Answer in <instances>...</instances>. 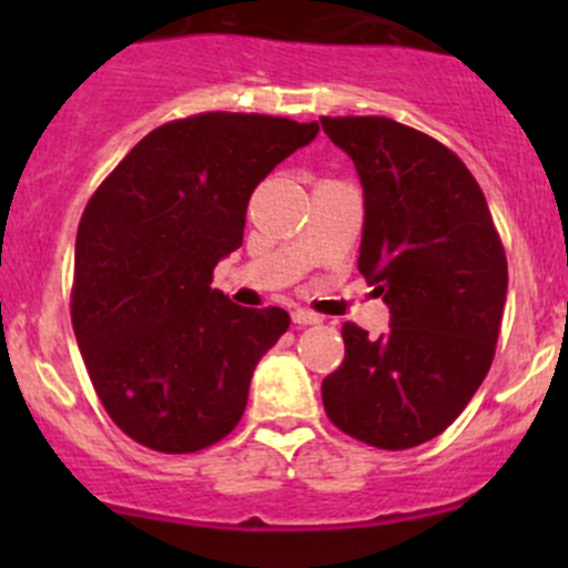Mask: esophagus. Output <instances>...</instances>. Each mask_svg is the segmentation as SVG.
I'll return each instance as SVG.
<instances>
[{
  "mask_svg": "<svg viewBox=\"0 0 568 568\" xmlns=\"http://www.w3.org/2000/svg\"><path fill=\"white\" fill-rule=\"evenodd\" d=\"M321 316H316V313H311V311H305V307H300V311H294V324H300V326H313V324H321Z\"/></svg>",
  "mask_w": 568,
  "mask_h": 568,
  "instance_id": "esophagus-1",
  "label": "esophagus"
}]
</instances>
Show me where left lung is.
Instances as JSON below:
<instances>
[{
    "mask_svg": "<svg viewBox=\"0 0 568 568\" xmlns=\"http://www.w3.org/2000/svg\"><path fill=\"white\" fill-rule=\"evenodd\" d=\"M363 186L359 274L390 332L343 326L346 359L321 385L329 420L406 450L443 434L489 374L508 263L473 173L443 142L390 118H321Z\"/></svg>",
    "mask_w": 568,
    "mask_h": 568,
    "instance_id": "8db88e82",
    "label": "left lung"
}]
</instances>
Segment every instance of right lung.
<instances>
[{"label": "right lung", "mask_w": 568, "mask_h": 568, "mask_svg": "<svg viewBox=\"0 0 568 568\" xmlns=\"http://www.w3.org/2000/svg\"><path fill=\"white\" fill-rule=\"evenodd\" d=\"M318 123L205 112L159 125L99 186L77 233L71 318L114 423L162 454L236 428L257 359L288 329L283 307L211 288L242 247L250 194Z\"/></svg>", "instance_id": "add662e5"}]
</instances>
